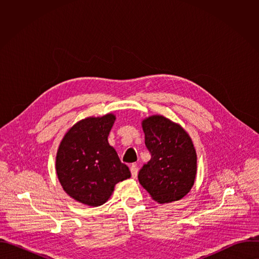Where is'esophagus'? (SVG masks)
Instances as JSON below:
<instances>
[{"label": "esophagus", "instance_id": "esophagus-1", "mask_svg": "<svg viewBox=\"0 0 259 259\" xmlns=\"http://www.w3.org/2000/svg\"><path fill=\"white\" fill-rule=\"evenodd\" d=\"M130 171H131V175L133 178H136L137 177V174H138V167L136 164H133L130 168Z\"/></svg>", "mask_w": 259, "mask_h": 259}]
</instances>
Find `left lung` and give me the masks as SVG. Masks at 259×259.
Returning a JSON list of instances; mask_svg holds the SVG:
<instances>
[{
	"mask_svg": "<svg viewBox=\"0 0 259 259\" xmlns=\"http://www.w3.org/2000/svg\"><path fill=\"white\" fill-rule=\"evenodd\" d=\"M141 125L152 158L140 169L139 183L159 204L182 199L197 175V153L191 136L161 115L143 119Z\"/></svg>",
	"mask_w": 259,
	"mask_h": 259,
	"instance_id": "1",
	"label": "left lung"
}]
</instances>
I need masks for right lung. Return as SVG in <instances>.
I'll use <instances>...</instances> for the list:
<instances>
[{"label": "right lung", "mask_w": 259, "mask_h": 259, "mask_svg": "<svg viewBox=\"0 0 259 259\" xmlns=\"http://www.w3.org/2000/svg\"><path fill=\"white\" fill-rule=\"evenodd\" d=\"M114 114L88 117L64 134L56 154V173L64 192L84 205L97 207L112 196L115 186L131 177L107 137Z\"/></svg>", "instance_id": "1"}]
</instances>
